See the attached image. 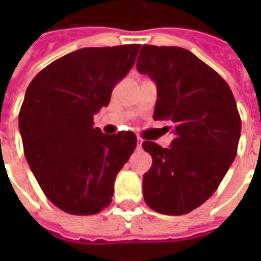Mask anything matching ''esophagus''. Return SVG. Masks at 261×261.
<instances>
[{
	"instance_id": "esophagus-1",
	"label": "esophagus",
	"mask_w": 261,
	"mask_h": 261,
	"mask_svg": "<svg viewBox=\"0 0 261 261\" xmlns=\"http://www.w3.org/2000/svg\"><path fill=\"white\" fill-rule=\"evenodd\" d=\"M142 142H143V139L142 138H137V147H138V149H141V146H142Z\"/></svg>"
}]
</instances>
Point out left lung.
I'll list each match as a JSON object with an SVG mask.
<instances>
[{
  "label": "left lung",
  "mask_w": 261,
  "mask_h": 261,
  "mask_svg": "<svg viewBox=\"0 0 261 261\" xmlns=\"http://www.w3.org/2000/svg\"><path fill=\"white\" fill-rule=\"evenodd\" d=\"M137 69L157 87L153 118L173 134L165 149L142 143L153 159L143 199L160 214H187L214 194L234 161L241 134L236 100L217 71L181 47L145 44Z\"/></svg>",
  "instance_id": "left-lung-1"
}]
</instances>
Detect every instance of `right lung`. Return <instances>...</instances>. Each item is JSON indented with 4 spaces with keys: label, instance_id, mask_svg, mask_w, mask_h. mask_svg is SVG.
<instances>
[{
    "label": "right lung",
    "instance_id": "add662e5",
    "mask_svg": "<svg viewBox=\"0 0 261 261\" xmlns=\"http://www.w3.org/2000/svg\"><path fill=\"white\" fill-rule=\"evenodd\" d=\"M139 47L81 48L50 63L27 88L18 115L27 163L44 195L67 214L106 208L137 146L134 133L102 134L93 116L108 106Z\"/></svg>",
    "mask_w": 261,
    "mask_h": 261
}]
</instances>
